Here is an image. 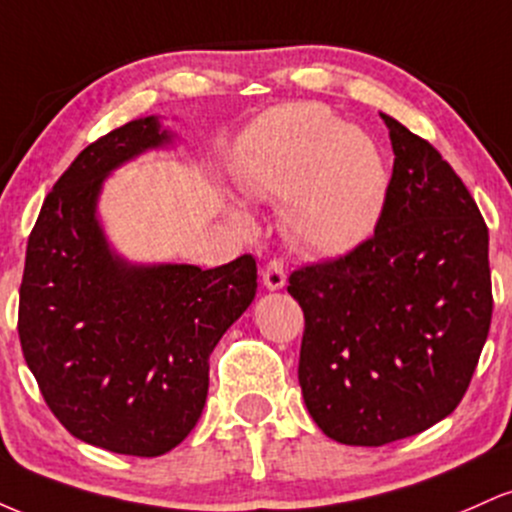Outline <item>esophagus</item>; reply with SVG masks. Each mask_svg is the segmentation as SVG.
Wrapping results in <instances>:
<instances>
[{
	"label": "esophagus",
	"mask_w": 512,
	"mask_h": 512,
	"mask_svg": "<svg viewBox=\"0 0 512 512\" xmlns=\"http://www.w3.org/2000/svg\"><path fill=\"white\" fill-rule=\"evenodd\" d=\"M262 281H264V286H267L269 291L284 289V284H286L284 262L276 260V257H274V260H269L267 267H264V272H262Z\"/></svg>",
	"instance_id": "obj_1"
}]
</instances>
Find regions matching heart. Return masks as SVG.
<instances>
[{
    "mask_svg": "<svg viewBox=\"0 0 512 512\" xmlns=\"http://www.w3.org/2000/svg\"><path fill=\"white\" fill-rule=\"evenodd\" d=\"M240 190L250 199H283L284 226L305 250L342 252L378 221L387 185L385 158L368 134L325 105L276 108L243 139Z\"/></svg>",
    "mask_w": 512,
    "mask_h": 512,
    "instance_id": "obj_1",
    "label": "heart"
}]
</instances>
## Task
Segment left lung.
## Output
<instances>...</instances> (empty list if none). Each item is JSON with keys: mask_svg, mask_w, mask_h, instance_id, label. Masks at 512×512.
<instances>
[{"mask_svg": "<svg viewBox=\"0 0 512 512\" xmlns=\"http://www.w3.org/2000/svg\"><path fill=\"white\" fill-rule=\"evenodd\" d=\"M395 166L375 233L289 276L303 308L305 407L325 436L378 445L462 402L489 337V228L460 175L395 117Z\"/></svg>", "mask_w": 512, "mask_h": 512, "instance_id": "8db88e82", "label": "left lung"}]
</instances>
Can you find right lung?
Returning <instances> with one entry per match:
<instances>
[{"label":"right lung","mask_w":512,"mask_h":512,"mask_svg":"<svg viewBox=\"0 0 512 512\" xmlns=\"http://www.w3.org/2000/svg\"><path fill=\"white\" fill-rule=\"evenodd\" d=\"M173 142L139 117L88 144L45 197L19 291L23 358L74 438L158 457L187 438L209 390V356L257 291L252 255L214 269L129 264L96 216L103 180Z\"/></svg>","instance_id":"right-lung-1"}]
</instances>
